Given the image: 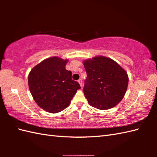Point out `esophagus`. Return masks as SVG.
I'll return each instance as SVG.
<instances>
[{
	"label": "esophagus",
	"instance_id": "1",
	"mask_svg": "<svg viewBox=\"0 0 157 157\" xmlns=\"http://www.w3.org/2000/svg\"><path fill=\"white\" fill-rule=\"evenodd\" d=\"M78 82H79V85H80V86L82 88V80L81 79H78Z\"/></svg>",
	"mask_w": 157,
	"mask_h": 157
}]
</instances>
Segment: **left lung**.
Listing matches in <instances>:
<instances>
[{
    "mask_svg": "<svg viewBox=\"0 0 157 157\" xmlns=\"http://www.w3.org/2000/svg\"><path fill=\"white\" fill-rule=\"evenodd\" d=\"M84 65L87 78L83 91L89 105L100 110L114 107L128 88L126 71L115 61L102 56L86 60Z\"/></svg>",
    "mask_w": 157,
    "mask_h": 157,
    "instance_id": "left-lung-1",
    "label": "left lung"
}]
</instances>
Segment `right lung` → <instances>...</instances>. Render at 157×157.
<instances>
[{
    "label": "right lung",
    "mask_w": 157,
    "mask_h": 157,
    "mask_svg": "<svg viewBox=\"0 0 157 157\" xmlns=\"http://www.w3.org/2000/svg\"><path fill=\"white\" fill-rule=\"evenodd\" d=\"M67 60L59 57L45 59L33 68L28 85L34 101L46 111L56 113L69 106L77 90L81 87L65 69Z\"/></svg>",
    "instance_id": "right-lung-1"
}]
</instances>
